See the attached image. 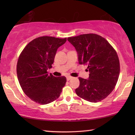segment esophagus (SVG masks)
<instances>
[{"instance_id":"1","label":"esophagus","mask_w":135,"mask_h":135,"mask_svg":"<svg viewBox=\"0 0 135 135\" xmlns=\"http://www.w3.org/2000/svg\"><path fill=\"white\" fill-rule=\"evenodd\" d=\"M73 78V77L71 76H67V81H69L70 79H71Z\"/></svg>"}]
</instances>
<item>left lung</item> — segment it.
<instances>
[{"label":"left lung","instance_id":"1","mask_svg":"<svg viewBox=\"0 0 135 135\" xmlns=\"http://www.w3.org/2000/svg\"><path fill=\"white\" fill-rule=\"evenodd\" d=\"M78 54L79 63L86 65L88 79L79 77L76 94L90 102L106 98L115 88L120 74L119 59L105 38L96 34H84L67 38Z\"/></svg>","mask_w":135,"mask_h":135}]
</instances>
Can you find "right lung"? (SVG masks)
<instances>
[{"instance_id":"right-lung-1","label":"right lung","mask_w":135,"mask_h":135,"mask_svg":"<svg viewBox=\"0 0 135 135\" xmlns=\"http://www.w3.org/2000/svg\"><path fill=\"white\" fill-rule=\"evenodd\" d=\"M67 38L42 36L27 44L18 59L17 74L20 86L27 97L40 104L58 99L67 81L64 76L48 74L57 49Z\"/></svg>"}]
</instances>
